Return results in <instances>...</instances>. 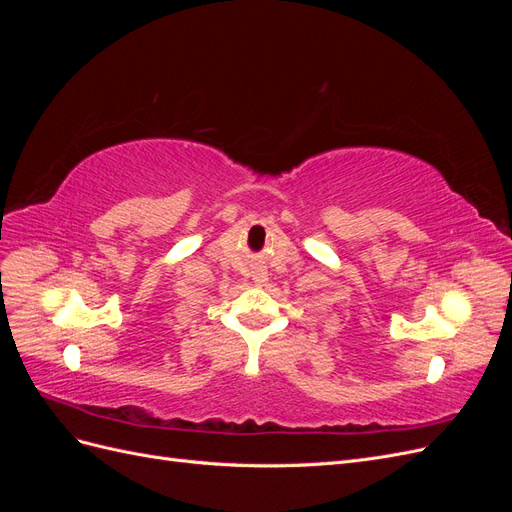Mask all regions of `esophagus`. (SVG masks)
<instances>
[{"label":"esophagus","instance_id":"34e87169","mask_svg":"<svg viewBox=\"0 0 512 512\" xmlns=\"http://www.w3.org/2000/svg\"><path fill=\"white\" fill-rule=\"evenodd\" d=\"M254 282H256V284L267 282V271H265V269H256V271H254Z\"/></svg>","mask_w":512,"mask_h":512}]
</instances>
